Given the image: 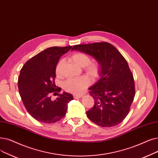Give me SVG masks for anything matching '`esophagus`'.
Masks as SVG:
<instances>
[{
    "mask_svg": "<svg viewBox=\"0 0 158 158\" xmlns=\"http://www.w3.org/2000/svg\"><path fill=\"white\" fill-rule=\"evenodd\" d=\"M81 97H82V95H77V94H74V95H73V98H74V99L81 98Z\"/></svg>",
    "mask_w": 158,
    "mask_h": 158,
    "instance_id": "esophagus-1",
    "label": "esophagus"
}]
</instances>
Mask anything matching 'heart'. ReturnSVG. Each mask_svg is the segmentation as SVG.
Masks as SVG:
<instances>
[{
    "label": "heart",
    "instance_id": "b5f03b06",
    "mask_svg": "<svg viewBox=\"0 0 158 158\" xmlns=\"http://www.w3.org/2000/svg\"><path fill=\"white\" fill-rule=\"evenodd\" d=\"M70 59L73 62L81 67H85V71L92 79H95L99 76L101 66L98 62L90 63V58L86 54L82 52H75L72 54ZM64 64V60H60L56 68V73L60 75L61 68ZM90 83V79L86 76L70 78L63 83V88L67 92L73 94H80Z\"/></svg>",
    "mask_w": 158,
    "mask_h": 158
}]
</instances>
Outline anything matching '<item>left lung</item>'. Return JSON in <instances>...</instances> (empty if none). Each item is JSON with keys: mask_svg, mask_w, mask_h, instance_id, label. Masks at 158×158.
<instances>
[{"mask_svg": "<svg viewBox=\"0 0 158 158\" xmlns=\"http://www.w3.org/2000/svg\"><path fill=\"white\" fill-rule=\"evenodd\" d=\"M72 50L90 55L101 66V78L89 88L95 102L86 112L88 118L102 127L119 124L128 114L135 96L134 77L127 61L106 42L75 45Z\"/></svg>", "mask_w": 158, "mask_h": 158, "instance_id": "left-lung-1", "label": "left lung"}]
</instances>
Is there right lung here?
Masks as SVG:
<instances>
[{"label":"right lung","instance_id":"add662e5","mask_svg":"<svg viewBox=\"0 0 158 158\" xmlns=\"http://www.w3.org/2000/svg\"><path fill=\"white\" fill-rule=\"evenodd\" d=\"M72 47L48 48L29 59L20 70L19 94L27 111L38 121L50 124L59 121L73 99L72 94L64 92L55 100L50 96L61 90L60 88H55L56 68L60 57Z\"/></svg>","mask_w":158,"mask_h":158}]
</instances>
